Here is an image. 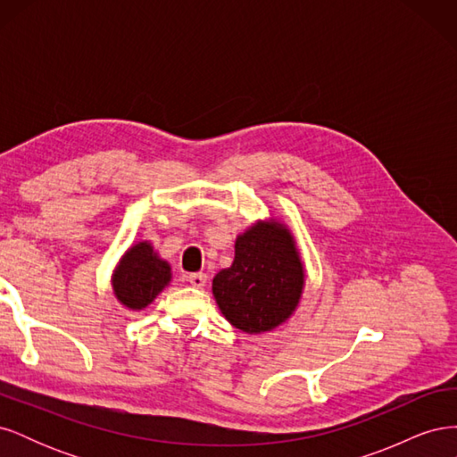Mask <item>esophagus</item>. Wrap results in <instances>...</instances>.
I'll list each match as a JSON object with an SVG mask.
<instances>
[{"mask_svg": "<svg viewBox=\"0 0 457 457\" xmlns=\"http://www.w3.org/2000/svg\"><path fill=\"white\" fill-rule=\"evenodd\" d=\"M188 282L195 286V287H204L207 284V276L204 272H195V274H188Z\"/></svg>", "mask_w": 457, "mask_h": 457, "instance_id": "34e87169", "label": "esophagus"}]
</instances>
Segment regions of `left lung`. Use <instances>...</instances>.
I'll return each instance as SVG.
<instances>
[{
  "label": "left lung",
  "instance_id": "1",
  "mask_svg": "<svg viewBox=\"0 0 457 457\" xmlns=\"http://www.w3.org/2000/svg\"><path fill=\"white\" fill-rule=\"evenodd\" d=\"M305 267L292 230L282 220H257L237 237L234 261L212 289L227 320L245 334L284 324L299 307Z\"/></svg>",
  "mask_w": 457,
  "mask_h": 457
}]
</instances>
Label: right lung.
I'll use <instances>...</instances> for the list:
<instances>
[{
    "mask_svg": "<svg viewBox=\"0 0 457 457\" xmlns=\"http://www.w3.org/2000/svg\"><path fill=\"white\" fill-rule=\"evenodd\" d=\"M170 282V262L154 252L148 240L133 244L112 272L114 295L129 311L146 309Z\"/></svg>",
    "mask_w": 457,
    "mask_h": 457,
    "instance_id": "obj_1",
    "label": "right lung"
}]
</instances>
